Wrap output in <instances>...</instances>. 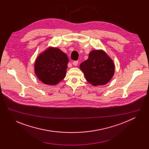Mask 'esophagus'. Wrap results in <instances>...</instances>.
I'll return each mask as SVG.
<instances>
[{
  "instance_id": "esophagus-1",
  "label": "esophagus",
  "mask_w": 149,
  "mask_h": 149,
  "mask_svg": "<svg viewBox=\"0 0 149 149\" xmlns=\"http://www.w3.org/2000/svg\"><path fill=\"white\" fill-rule=\"evenodd\" d=\"M78 61H75L73 62L72 64H73L74 66H77V65H78Z\"/></svg>"
}]
</instances>
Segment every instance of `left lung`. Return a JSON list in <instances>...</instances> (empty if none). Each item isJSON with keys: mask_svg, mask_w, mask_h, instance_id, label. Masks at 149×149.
I'll use <instances>...</instances> for the list:
<instances>
[{"mask_svg": "<svg viewBox=\"0 0 149 149\" xmlns=\"http://www.w3.org/2000/svg\"><path fill=\"white\" fill-rule=\"evenodd\" d=\"M79 67L87 81L94 86L109 82L114 75L115 68L113 61L101 50L92 51L88 59L82 62Z\"/></svg>", "mask_w": 149, "mask_h": 149, "instance_id": "obj_1", "label": "left lung"}]
</instances>
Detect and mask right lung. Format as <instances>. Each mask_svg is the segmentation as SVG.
I'll list each match as a JSON object with an SVG mask.
<instances>
[{
    "instance_id": "1",
    "label": "right lung",
    "mask_w": 149,
    "mask_h": 149,
    "mask_svg": "<svg viewBox=\"0 0 149 149\" xmlns=\"http://www.w3.org/2000/svg\"><path fill=\"white\" fill-rule=\"evenodd\" d=\"M68 58L58 48H48L37 58L35 72L42 82L56 85L65 78Z\"/></svg>"
}]
</instances>
